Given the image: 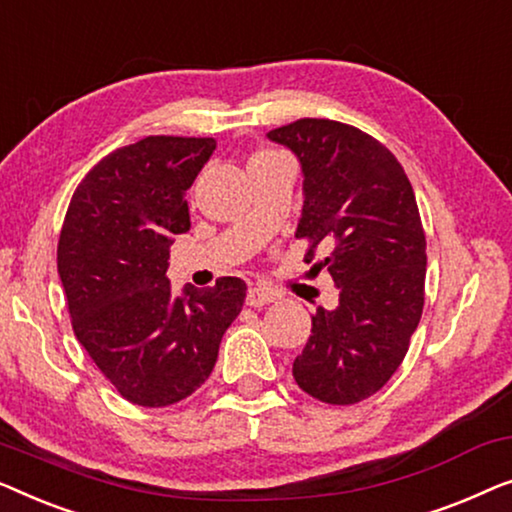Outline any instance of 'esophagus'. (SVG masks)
<instances>
[{
    "mask_svg": "<svg viewBox=\"0 0 512 512\" xmlns=\"http://www.w3.org/2000/svg\"><path fill=\"white\" fill-rule=\"evenodd\" d=\"M278 299V294L276 292H271L269 287H262V285H255V287H250L248 290V306H253V308H259V306H266V304H271V301H276Z\"/></svg>",
    "mask_w": 512,
    "mask_h": 512,
    "instance_id": "1",
    "label": "esophagus"
}]
</instances>
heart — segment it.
Listing matches in <instances>:
<instances>
[{
	"mask_svg": "<svg viewBox=\"0 0 512 512\" xmlns=\"http://www.w3.org/2000/svg\"><path fill=\"white\" fill-rule=\"evenodd\" d=\"M266 155H276V150H259L253 157H266Z\"/></svg>",
	"mask_w": 512,
	"mask_h": 512,
	"instance_id": "1",
	"label": "heart"
}]
</instances>
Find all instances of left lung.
<instances>
[{"label":"left lung","mask_w":512,"mask_h":512,"mask_svg":"<svg viewBox=\"0 0 512 512\" xmlns=\"http://www.w3.org/2000/svg\"><path fill=\"white\" fill-rule=\"evenodd\" d=\"M304 169L297 239L306 262L338 287L334 311L318 308L292 376L311 397L350 406L376 394L406 357L424 306L427 239L413 185L390 150L362 129L301 118L271 129Z\"/></svg>","instance_id":"obj_1"}]
</instances>
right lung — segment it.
Returning <instances> with one entry per match:
<instances>
[{"instance_id": "obj_1", "label": "right lung", "mask_w": 512, "mask_h": 512, "mask_svg": "<svg viewBox=\"0 0 512 512\" xmlns=\"http://www.w3.org/2000/svg\"><path fill=\"white\" fill-rule=\"evenodd\" d=\"M215 150L211 136H146L102 157L74 197L57 271L74 334L122 399L162 408L211 376L241 313L246 283L218 278L171 294L169 248L190 229L185 190Z\"/></svg>"}]
</instances>
